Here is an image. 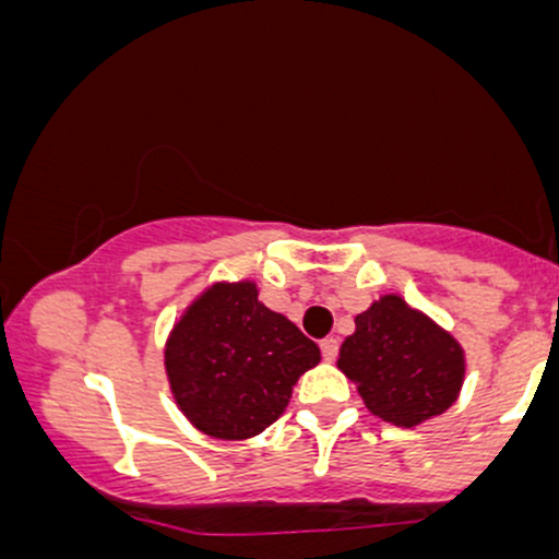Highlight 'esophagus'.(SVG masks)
I'll return each mask as SVG.
<instances>
[{
    "instance_id": "esophagus-1",
    "label": "esophagus",
    "mask_w": 559,
    "mask_h": 559,
    "mask_svg": "<svg viewBox=\"0 0 559 559\" xmlns=\"http://www.w3.org/2000/svg\"><path fill=\"white\" fill-rule=\"evenodd\" d=\"M320 355H323L325 362L336 360V355H338V342H336V338H323V342H320Z\"/></svg>"
}]
</instances>
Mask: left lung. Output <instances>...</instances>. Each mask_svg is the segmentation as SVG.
<instances>
[{
	"instance_id": "left-lung-1",
	"label": "left lung",
	"mask_w": 559,
	"mask_h": 559,
	"mask_svg": "<svg viewBox=\"0 0 559 559\" xmlns=\"http://www.w3.org/2000/svg\"><path fill=\"white\" fill-rule=\"evenodd\" d=\"M338 368L357 383L370 413L413 428L454 402L463 383V352L400 297H383L355 318Z\"/></svg>"
}]
</instances>
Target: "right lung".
I'll list each match as a JSON object with an SVG mask.
<instances>
[{
  "instance_id": "1",
  "label": "right lung",
  "mask_w": 559,
  "mask_h": 559,
  "mask_svg": "<svg viewBox=\"0 0 559 559\" xmlns=\"http://www.w3.org/2000/svg\"><path fill=\"white\" fill-rule=\"evenodd\" d=\"M320 349L258 301L254 284H221L191 305L165 349L178 407L202 433L249 439L281 418Z\"/></svg>"
}]
</instances>
